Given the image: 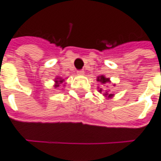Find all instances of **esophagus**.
Listing matches in <instances>:
<instances>
[{"mask_svg":"<svg viewBox=\"0 0 161 161\" xmlns=\"http://www.w3.org/2000/svg\"><path fill=\"white\" fill-rule=\"evenodd\" d=\"M84 74H85V71H84V70H83V69L77 70V75H84Z\"/></svg>","mask_w":161,"mask_h":161,"instance_id":"obj_1","label":"esophagus"}]
</instances>
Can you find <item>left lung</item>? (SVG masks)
Wrapping results in <instances>:
<instances>
[{"label": "left lung", "instance_id": "left-lung-1", "mask_svg": "<svg viewBox=\"0 0 161 161\" xmlns=\"http://www.w3.org/2000/svg\"><path fill=\"white\" fill-rule=\"evenodd\" d=\"M97 81L102 82L103 84H106L107 82H109V79H108V78H106V77H105V76H103V75H101V76H99V77H98ZM100 92H102L101 89H100ZM105 95H108V94H105ZM112 95H113L112 93H109V94H108V97H112Z\"/></svg>", "mask_w": 161, "mask_h": 161}]
</instances>
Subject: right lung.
<instances>
[{
	"label": "right lung",
	"instance_id": "right-lung-1",
	"mask_svg": "<svg viewBox=\"0 0 161 161\" xmlns=\"http://www.w3.org/2000/svg\"><path fill=\"white\" fill-rule=\"evenodd\" d=\"M55 82H56V85H55V87H57V86H58V83H59V84H60V83H62V82H63V80H60V79H59V81H55Z\"/></svg>",
	"mask_w": 161,
	"mask_h": 161
}]
</instances>
